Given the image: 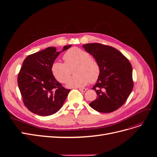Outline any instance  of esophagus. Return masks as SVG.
I'll return each mask as SVG.
<instances>
[{
    "label": "esophagus",
    "mask_w": 157,
    "mask_h": 157,
    "mask_svg": "<svg viewBox=\"0 0 157 157\" xmlns=\"http://www.w3.org/2000/svg\"><path fill=\"white\" fill-rule=\"evenodd\" d=\"M79 90H80V92H86V91L87 89H86V88H79Z\"/></svg>",
    "instance_id": "esophagus-1"
}]
</instances>
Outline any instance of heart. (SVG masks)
<instances>
[{"mask_svg": "<svg viewBox=\"0 0 157 157\" xmlns=\"http://www.w3.org/2000/svg\"><path fill=\"white\" fill-rule=\"evenodd\" d=\"M65 63L55 61L52 65V72L57 80L61 83L67 82L70 75V69L75 65L73 73L75 75L67 81V86L82 87L90 82H96L100 73L98 61L90 58L88 52L74 47L68 50L63 56Z\"/></svg>", "mask_w": 157, "mask_h": 157, "instance_id": "b5f03b06", "label": "heart"}]
</instances>
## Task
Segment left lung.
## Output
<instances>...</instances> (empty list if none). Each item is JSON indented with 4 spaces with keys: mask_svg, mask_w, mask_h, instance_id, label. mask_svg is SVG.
Wrapping results in <instances>:
<instances>
[{
    "mask_svg": "<svg viewBox=\"0 0 157 157\" xmlns=\"http://www.w3.org/2000/svg\"><path fill=\"white\" fill-rule=\"evenodd\" d=\"M82 47L98 61L100 67L99 76L92 88L98 96L90 106L100 113L116 111L126 102L134 86L130 63L112 46L90 43Z\"/></svg>",
    "mask_w": 157,
    "mask_h": 157,
    "instance_id": "left-lung-1",
    "label": "left lung"
}]
</instances>
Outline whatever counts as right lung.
Wrapping results in <instances>:
<instances>
[{
  "mask_svg": "<svg viewBox=\"0 0 157 157\" xmlns=\"http://www.w3.org/2000/svg\"><path fill=\"white\" fill-rule=\"evenodd\" d=\"M56 47L28 56L23 61L17 77V84L23 101L29 110L40 116H49L63 106L71 90L63 87L52 72V65L61 52Z\"/></svg>",
  "mask_w": 157,
  "mask_h": 157,
  "instance_id": "add662e5",
  "label": "right lung"
}]
</instances>
